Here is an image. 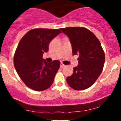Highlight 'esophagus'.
I'll use <instances>...</instances> for the list:
<instances>
[{
	"label": "esophagus",
	"instance_id": "1",
	"mask_svg": "<svg viewBox=\"0 0 121 121\" xmlns=\"http://www.w3.org/2000/svg\"><path fill=\"white\" fill-rule=\"evenodd\" d=\"M65 66V65H64V64H61V65H60V68H63Z\"/></svg>",
	"mask_w": 121,
	"mask_h": 121
}]
</instances>
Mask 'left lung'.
<instances>
[{
    "instance_id": "obj_1",
    "label": "left lung",
    "mask_w": 121,
    "mask_h": 121,
    "mask_svg": "<svg viewBox=\"0 0 121 121\" xmlns=\"http://www.w3.org/2000/svg\"><path fill=\"white\" fill-rule=\"evenodd\" d=\"M60 30L69 39L73 54H79L78 65L67 77V82L74 90L87 89L94 84L103 69L105 54L101 43L85 27H69Z\"/></svg>"
}]
</instances>
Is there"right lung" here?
<instances>
[{"mask_svg":"<svg viewBox=\"0 0 121 121\" xmlns=\"http://www.w3.org/2000/svg\"><path fill=\"white\" fill-rule=\"evenodd\" d=\"M61 31L60 29H34L22 38L14 56V65L20 78L27 86L36 91L48 89L53 84L60 62L47 63L43 55L48 45Z\"/></svg>","mask_w":121,"mask_h":121,"instance_id":"add662e5","label":"right lung"}]
</instances>
